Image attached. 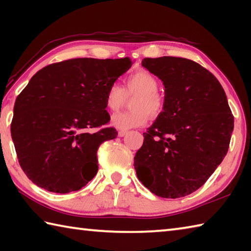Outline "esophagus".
Here are the masks:
<instances>
[{"label":"esophagus","mask_w":251,"mask_h":251,"mask_svg":"<svg viewBox=\"0 0 251 251\" xmlns=\"http://www.w3.org/2000/svg\"><path fill=\"white\" fill-rule=\"evenodd\" d=\"M126 134H127L126 130H120V131H118V136H120V137H124Z\"/></svg>","instance_id":"obj_1"}]
</instances>
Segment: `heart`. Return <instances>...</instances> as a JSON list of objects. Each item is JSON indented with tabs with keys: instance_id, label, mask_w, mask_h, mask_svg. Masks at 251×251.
Listing matches in <instances>:
<instances>
[{
	"instance_id": "b5f03b06",
	"label": "heart",
	"mask_w": 251,
	"mask_h": 251,
	"mask_svg": "<svg viewBox=\"0 0 251 251\" xmlns=\"http://www.w3.org/2000/svg\"><path fill=\"white\" fill-rule=\"evenodd\" d=\"M131 109L116 114L112 117V124L116 128L126 130L146 124L148 117H157L164 108V99L158 92V79L147 71H136L127 76L124 85L113 84L105 94V106L115 113L126 104L127 97Z\"/></svg>"
}]
</instances>
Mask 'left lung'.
<instances>
[{"label":"left lung","mask_w":251,"mask_h":251,"mask_svg":"<svg viewBox=\"0 0 251 251\" xmlns=\"http://www.w3.org/2000/svg\"><path fill=\"white\" fill-rule=\"evenodd\" d=\"M163 80L164 112L134 157L139 181L163 198H180L205 184L226 156L233 116L218 79L192 59L144 58Z\"/></svg>","instance_id":"left-lung-1"}]
</instances>
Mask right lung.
Listing matches in <instances>:
<instances>
[{"mask_svg": "<svg viewBox=\"0 0 251 251\" xmlns=\"http://www.w3.org/2000/svg\"><path fill=\"white\" fill-rule=\"evenodd\" d=\"M131 59L72 58L43 67L16 97L11 135L21 168L49 192L78 190L99 171L100 144L117 137L105 94ZM99 128L97 131L94 129Z\"/></svg>", "mask_w": 251, "mask_h": 251, "instance_id": "add662e5", "label": "right lung"}]
</instances>
